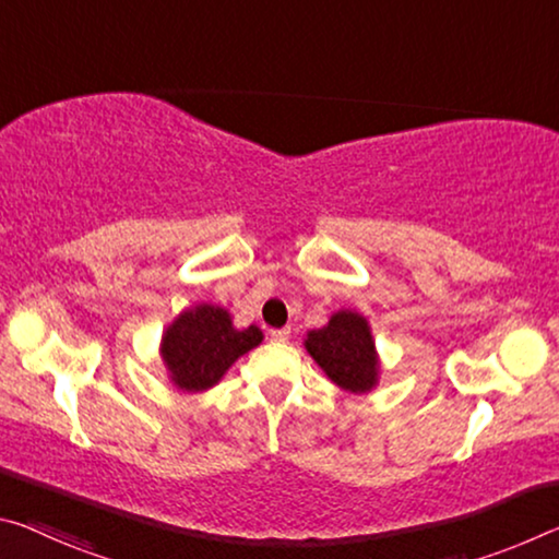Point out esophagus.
<instances>
[{"instance_id": "esophagus-1", "label": "esophagus", "mask_w": 559, "mask_h": 559, "mask_svg": "<svg viewBox=\"0 0 559 559\" xmlns=\"http://www.w3.org/2000/svg\"><path fill=\"white\" fill-rule=\"evenodd\" d=\"M271 341L276 343H286L290 338V328H273V331H269Z\"/></svg>"}]
</instances>
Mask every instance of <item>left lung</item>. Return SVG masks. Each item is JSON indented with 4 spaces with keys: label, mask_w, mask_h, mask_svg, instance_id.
<instances>
[{
    "label": "left lung",
    "mask_w": 559,
    "mask_h": 559,
    "mask_svg": "<svg viewBox=\"0 0 559 559\" xmlns=\"http://www.w3.org/2000/svg\"><path fill=\"white\" fill-rule=\"evenodd\" d=\"M306 350L335 385L348 393H370L378 385L380 358L366 316L335 311L323 328L306 333Z\"/></svg>",
    "instance_id": "1"
}]
</instances>
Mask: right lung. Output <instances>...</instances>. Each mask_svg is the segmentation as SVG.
<instances>
[{
    "label": "right lung",
    "mask_w": 559,
    "mask_h": 559,
    "mask_svg": "<svg viewBox=\"0 0 559 559\" xmlns=\"http://www.w3.org/2000/svg\"><path fill=\"white\" fill-rule=\"evenodd\" d=\"M263 341L259 325L236 328L221 306L186 308L162 335V360L168 380L186 393L214 388L234 362Z\"/></svg>",
    "instance_id": "right-lung-1"
}]
</instances>
